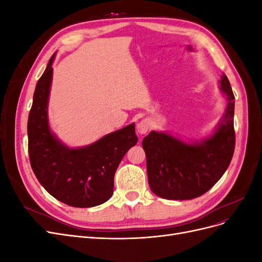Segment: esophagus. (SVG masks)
I'll return each mask as SVG.
<instances>
[{
    "label": "esophagus",
    "mask_w": 262,
    "mask_h": 262,
    "mask_svg": "<svg viewBox=\"0 0 262 262\" xmlns=\"http://www.w3.org/2000/svg\"><path fill=\"white\" fill-rule=\"evenodd\" d=\"M137 129H138V132L140 134H145L148 129H149V123L147 120H141L138 124H137Z\"/></svg>",
    "instance_id": "obj_1"
}]
</instances>
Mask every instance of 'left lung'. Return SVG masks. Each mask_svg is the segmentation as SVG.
<instances>
[{
    "label": "left lung",
    "mask_w": 262,
    "mask_h": 262,
    "mask_svg": "<svg viewBox=\"0 0 262 262\" xmlns=\"http://www.w3.org/2000/svg\"><path fill=\"white\" fill-rule=\"evenodd\" d=\"M227 106L215 132L189 144L164 132L150 131L142 141L148 185L167 200H190L205 193L224 175L235 149V97L226 75L220 81Z\"/></svg>",
    "instance_id": "left-lung-1"
}]
</instances>
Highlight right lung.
Instances as JSON below:
<instances>
[{"instance_id":"obj_1","label":"right lung","mask_w":262,"mask_h":262,"mask_svg":"<svg viewBox=\"0 0 262 262\" xmlns=\"http://www.w3.org/2000/svg\"><path fill=\"white\" fill-rule=\"evenodd\" d=\"M53 60L54 54L37 82L28 117L31 168L41 186L57 200L74 208L96 207L114 193L118 166L138 143L136 125L131 123L84 147L70 148L61 143L48 122Z\"/></svg>"}]
</instances>
